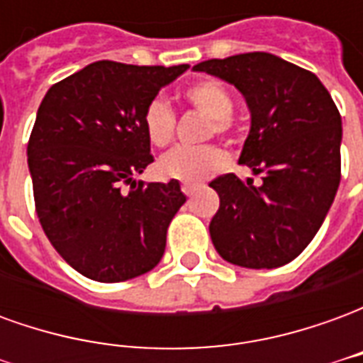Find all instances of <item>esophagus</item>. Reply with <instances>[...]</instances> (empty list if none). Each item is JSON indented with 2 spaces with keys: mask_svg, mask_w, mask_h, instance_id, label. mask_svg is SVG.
I'll return each mask as SVG.
<instances>
[{
  "mask_svg": "<svg viewBox=\"0 0 363 363\" xmlns=\"http://www.w3.org/2000/svg\"><path fill=\"white\" fill-rule=\"evenodd\" d=\"M181 190L186 194V196H192V194L198 190V184H189V182H184V184L181 186Z\"/></svg>",
  "mask_w": 363,
  "mask_h": 363,
  "instance_id": "esophagus-1",
  "label": "esophagus"
}]
</instances>
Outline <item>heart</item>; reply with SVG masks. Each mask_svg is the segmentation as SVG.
Returning <instances> with one entry per match:
<instances>
[{
    "mask_svg": "<svg viewBox=\"0 0 363 363\" xmlns=\"http://www.w3.org/2000/svg\"><path fill=\"white\" fill-rule=\"evenodd\" d=\"M189 101L196 111L212 118L208 126V135H228L233 130L231 114H233V95L231 91L218 79H202L190 85L186 93ZM177 116L174 111L163 99H153L143 111V130L147 140L155 147H165L173 142ZM228 163L225 151L218 145H202V147H174L159 159L157 171L163 179L179 182H200L221 171Z\"/></svg>",
    "mask_w": 363,
    "mask_h": 363,
    "instance_id": "1",
    "label": "heart"
}]
</instances>
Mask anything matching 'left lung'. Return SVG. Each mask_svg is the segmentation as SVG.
Returning <instances> with one entry per match:
<instances>
[{"mask_svg":"<svg viewBox=\"0 0 363 363\" xmlns=\"http://www.w3.org/2000/svg\"><path fill=\"white\" fill-rule=\"evenodd\" d=\"M194 69L243 93L251 132L239 163L262 174L260 186L233 173L210 182L220 196L213 247L237 267H284L311 243L336 196L340 112L317 75L267 52L206 60Z\"/></svg>","mask_w":363,"mask_h":363,"instance_id":"1","label":"left lung"}]
</instances>
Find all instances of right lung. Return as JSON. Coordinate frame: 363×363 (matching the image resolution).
Instances as JSON below:
<instances>
[{
  "label": "right lung",
  "instance_id": "obj_1",
  "mask_svg": "<svg viewBox=\"0 0 363 363\" xmlns=\"http://www.w3.org/2000/svg\"><path fill=\"white\" fill-rule=\"evenodd\" d=\"M186 69L101 60L54 83L38 106L27 145L36 216L85 278L130 280L165 252L167 228L186 196L179 181L135 184L132 177L153 161L145 106Z\"/></svg>",
  "mask_w": 363,
  "mask_h": 363
}]
</instances>
